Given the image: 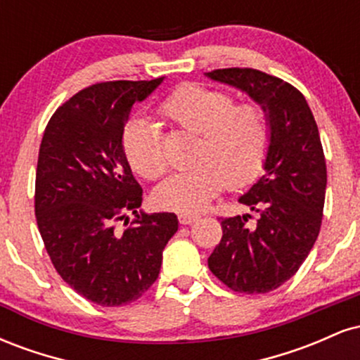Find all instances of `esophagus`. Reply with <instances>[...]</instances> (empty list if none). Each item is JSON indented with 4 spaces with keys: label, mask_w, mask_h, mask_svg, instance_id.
<instances>
[{
    "label": "esophagus",
    "mask_w": 360,
    "mask_h": 360,
    "mask_svg": "<svg viewBox=\"0 0 360 360\" xmlns=\"http://www.w3.org/2000/svg\"><path fill=\"white\" fill-rule=\"evenodd\" d=\"M177 218H179V221L183 223V225H191V223H194L198 218H200V214L189 213V212H181L179 214H177Z\"/></svg>",
    "instance_id": "1"
}]
</instances>
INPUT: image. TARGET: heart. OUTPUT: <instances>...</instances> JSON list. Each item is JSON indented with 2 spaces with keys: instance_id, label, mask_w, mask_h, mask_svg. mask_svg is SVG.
<instances>
[{
  "instance_id": "heart-1",
  "label": "heart",
  "mask_w": 360,
  "mask_h": 360,
  "mask_svg": "<svg viewBox=\"0 0 360 360\" xmlns=\"http://www.w3.org/2000/svg\"><path fill=\"white\" fill-rule=\"evenodd\" d=\"M159 111L176 125L200 134L193 154L196 164L155 188V201L164 208L198 212L226 183L242 188L262 169L271 142L269 118L262 106L235 105V98L226 91L184 84L160 101ZM123 148L140 176L157 179L167 171L169 155L154 120H131L123 134Z\"/></svg>"
}]
</instances>
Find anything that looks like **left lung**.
Segmentation results:
<instances>
[{"label":"left lung","instance_id":"1","mask_svg":"<svg viewBox=\"0 0 360 360\" xmlns=\"http://www.w3.org/2000/svg\"><path fill=\"white\" fill-rule=\"evenodd\" d=\"M205 76L249 94L271 127L264 176L238 198L257 221L250 225V213L221 218L208 267L233 291L269 292L296 274L320 233L326 164L316 122L303 94L279 77L249 68Z\"/></svg>","mask_w":360,"mask_h":360}]
</instances>
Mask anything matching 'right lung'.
<instances>
[{
    "label": "right lung",
    "instance_id": "right-lung-1",
    "mask_svg": "<svg viewBox=\"0 0 360 360\" xmlns=\"http://www.w3.org/2000/svg\"><path fill=\"white\" fill-rule=\"evenodd\" d=\"M164 77L110 81L74 94L44 131L35 174V217L49 257L82 298L101 307L139 300L155 283L174 213H146L123 130L131 106ZM136 218L124 231L116 221Z\"/></svg>",
    "mask_w": 360,
    "mask_h": 360
}]
</instances>
